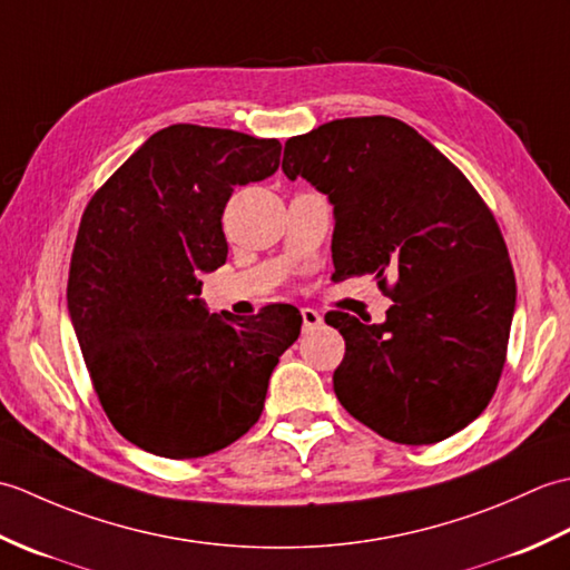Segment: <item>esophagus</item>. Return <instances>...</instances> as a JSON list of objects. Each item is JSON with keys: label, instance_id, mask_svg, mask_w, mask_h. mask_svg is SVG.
Instances as JSON below:
<instances>
[{"label": "esophagus", "instance_id": "obj_1", "mask_svg": "<svg viewBox=\"0 0 570 570\" xmlns=\"http://www.w3.org/2000/svg\"><path fill=\"white\" fill-rule=\"evenodd\" d=\"M301 318H304V331H313V328H318V325L323 323V316L318 311H313V308H301Z\"/></svg>", "mask_w": 570, "mask_h": 570}]
</instances>
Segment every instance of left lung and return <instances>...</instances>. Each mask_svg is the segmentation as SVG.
<instances>
[{
    "label": "left lung",
    "mask_w": 570,
    "mask_h": 570,
    "mask_svg": "<svg viewBox=\"0 0 570 570\" xmlns=\"http://www.w3.org/2000/svg\"><path fill=\"white\" fill-rule=\"evenodd\" d=\"M282 168L333 203V278L370 274L394 301L384 323L325 313L345 337L333 390L347 414L406 445L465 429L498 390L517 301L488 203L414 127L384 115L292 137Z\"/></svg>",
    "instance_id": "8db88e82"
}]
</instances>
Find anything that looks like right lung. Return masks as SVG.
Here are the masks:
<instances>
[{
    "instance_id": "1",
    "label": "right lung",
    "mask_w": 570,
    "mask_h": 570,
    "mask_svg": "<svg viewBox=\"0 0 570 570\" xmlns=\"http://www.w3.org/2000/svg\"><path fill=\"white\" fill-rule=\"evenodd\" d=\"M282 144L233 129L156 131L90 198L68 274V311L112 426L144 451L188 460L235 443L262 416L294 306L249 318L205 308L200 272L227 259L235 186L278 168Z\"/></svg>"
}]
</instances>
